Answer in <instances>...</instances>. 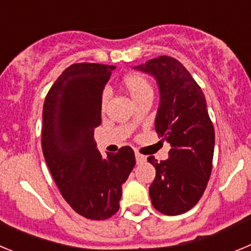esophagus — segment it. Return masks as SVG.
Returning a JSON list of instances; mask_svg holds the SVG:
<instances>
[{"label": "esophagus", "instance_id": "1", "mask_svg": "<svg viewBox=\"0 0 251 251\" xmlns=\"http://www.w3.org/2000/svg\"><path fill=\"white\" fill-rule=\"evenodd\" d=\"M136 159H137V163H145V162L147 161V158H146L145 156L139 154V153H136Z\"/></svg>", "mask_w": 251, "mask_h": 251}]
</instances>
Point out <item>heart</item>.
<instances>
[{"label": "heart", "mask_w": 251, "mask_h": 251, "mask_svg": "<svg viewBox=\"0 0 251 251\" xmlns=\"http://www.w3.org/2000/svg\"><path fill=\"white\" fill-rule=\"evenodd\" d=\"M123 86L124 89L127 90L128 94L130 95L133 101L138 100L139 98L145 97L147 94H152V86L148 83V80L146 79L143 75L141 74H129L123 79ZM106 99H108V94L106 92L103 93L101 95V106H105Z\"/></svg>", "instance_id": "1"}]
</instances>
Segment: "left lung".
Wrapping results in <instances>:
<instances>
[{"label": "left lung", "instance_id": "8db88e82", "mask_svg": "<svg viewBox=\"0 0 251 251\" xmlns=\"http://www.w3.org/2000/svg\"><path fill=\"white\" fill-rule=\"evenodd\" d=\"M154 77L159 92L154 128L171 146L168 159L158 163L150 186L153 207L165 215L191 210L202 196L211 175L215 130L202 90L178 60L159 56L133 66Z\"/></svg>", "mask_w": 251, "mask_h": 251}]
</instances>
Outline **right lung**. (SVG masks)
Listing matches in <instances>:
<instances>
[{"instance_id": "right-lung-1", "label": "right lung", "mask_w": 251, "mask_h": 251, "mask_svg": "<svg viewBox=\"0 0 251 251\" xmlns=\"http://www.w3.org/2000/svg\"><path fill=\"white\" fill-rule=\"evenodd\" d=\"M112 65L81 63L66 68L51 86L43 109V152L66 202L90 220L119 210L122 186L136 165L130 147L103 157L94 142L101 123V95Z\"/></svg>"}]
</instances>
